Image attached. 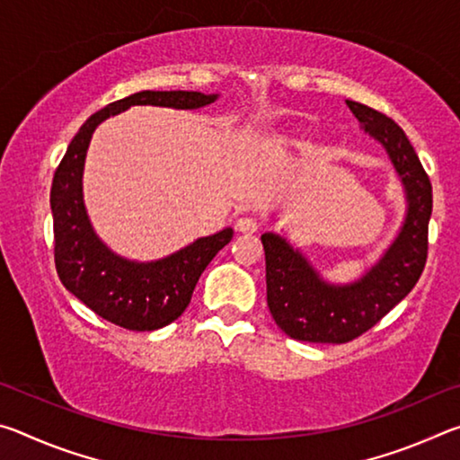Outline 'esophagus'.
Wrapping results in <instances>:
<instances>
[{"label":"esophagus","instance_id":"34e87169","mask_svg":"<svg viewBox=\"0 0 460 460\" xmlns=\"http://www.w3.org/2000/svg\"><path fill=\"white\" fill-rule=\"evenodd\" d=\"M235 229L239 233H245V235H252V233L260 229V225H258V221L252 219V217H241V219L235 221Z\"/></svg>","mask_w":460,"mask_h":460}]
</instances>
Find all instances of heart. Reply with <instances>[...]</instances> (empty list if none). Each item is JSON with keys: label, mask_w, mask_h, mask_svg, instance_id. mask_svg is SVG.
Listing matches in <instances>:
<instances>
[{"label": "heart", "mask_w": 460, "mask_h": 460, "mask_svg": "<svg viewBox=\"0 0 460 460\" xmlns=\"http://www.w3.org/2000/svg\"><path fill=\"white\" fill-rule=\"evenodd\" d=\"M306 134V131H296V136H305Z\"/></svg>", "instance_id": "b5f03b06"}]
</instances>
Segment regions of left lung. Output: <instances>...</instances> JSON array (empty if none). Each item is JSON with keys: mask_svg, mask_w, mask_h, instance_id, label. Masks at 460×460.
<instances>
[{"mask_svg": "<svg viewBox=\"0 0 460 460\" xmlns=\"http://www.w3.org/2000/svg\"><path fill=\"white\" fill-rule=\"evenodd\" d=\"M365 134L385 147L406 192V219L376 266L351 284H329L298 249L263 233L268 306L288 337L306 342H349L377 324L406 298L422 276L428 255L432 184L403 129L357 101H347Z\"/></svg>", "mask_w": 460, "mask_h": 460, "instance_id": "obj_1", "label": "left lung"}]
</instances>
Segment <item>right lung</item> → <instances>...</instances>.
Listing matches in <instances>:
<instances>
[{
  "label": "right lung",
  "instance_id": "1",
  "mask_svg": "<svg viewBox=\"0 0 460 460\" xmlns=\"http://www.w3.org/2000/svg\"><path fill=\"white\" fill-rule=\"evenodd\" d=\"M199 91H139L113 101L83 123L54 172L50 208L54 263L62 286L105 321L129 331H155L181 316L205 268L229 243L233 229L200 237L168 258L139 263L113 253L97 237L83 200V168L93 131L131 105L199 109L217 101Z\"/></svg>",
  "mask_w": 460,
  "mask_h": 460
}]
</instances>
